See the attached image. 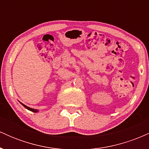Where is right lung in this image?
Segmentation results:
<instances>
[{
  "label": "right lung",
  "mask_w": 149,
  "mask_h": 149,
  "mask_svg": "<svg viewBox=\"0 0 149 149\" xmlns=\"http://www.w3.org/2000/svg\"><path fill=\"white\" fill-rule=\"evenodd\" d=\"M22 105L24 106V107L26 109H28V110H29V111H33V112H38V110H36V109H31V108H30V107H26V105H24V104H23L22 103H21Z\"/></svg>",
  "instance_id": "obj_1"
}]
</instances>
